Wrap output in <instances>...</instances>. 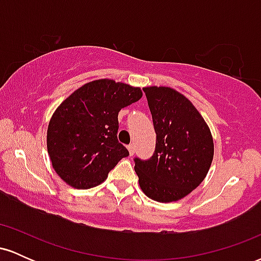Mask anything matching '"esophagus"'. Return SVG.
<instances>
[{
    "label": "esophagus",
    "instance_id": "1",
    "mask_svg": "<svg viewBox=\"0 0 261 261\" xmlns=\"http://www.w3.org/2000/svg\"><path fill=\"white\" fill-rule=\"evenodd\" d=\"M127 149H128V153H130V155H134V153H135L134 145H128L127 146Z\"/></svg>",
    "mask_w": 261,
    "mask_h": 261
}]
</instances>
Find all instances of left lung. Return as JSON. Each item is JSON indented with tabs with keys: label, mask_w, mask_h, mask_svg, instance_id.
Segmentation results:
<instances>
[{
	"label": "left lung",
	"mask_w": 261,
	"mask_h": 261,
	"mask_svg": "<svg viewBox=\"0 0 261 261\" xmlns=\"http://www.w3.org/2000/svg\"><path fill=\"white\" fill-rule=\"evenodd\" d=\"M157 134L151 160H135L141 190L158 202L188 196L207 175L214 139L199 110L181 93L163 86L143 88Z\"/></svg>",
	"instance_id": "8db88e82"
}]
</instances>
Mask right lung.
<instances>
[{
	"label": "right lung",
	"instance_id": "add662e5",
	"mask_svg": "<svg viewBox=\"0 0 261 261\" xmlns=\"http://www.w3.org/2000/svg\"><path fill=\"white\" fill-rule=\"evenodd\" d=\"M142 97L140 87L101 79L68 95L49 121L46 146L54 170L74 189L108 178L128 151L118 141V114Z\"/></svg>",
	"mask_w": 261,
	"mask_h": 261
}]
</instances>
